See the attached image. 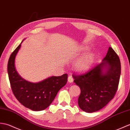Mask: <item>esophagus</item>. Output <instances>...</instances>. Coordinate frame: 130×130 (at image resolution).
<instances>
[{
  "mask_svg": "<svg viewBox=\"0 0 130 130\" xmlns=\"http://www.w3.org/2000/svg\"><path fill=\"white\" fill-rule=\"evenodd\" d=\"M73 78H72V77L71 76H70L69 75V77H68V82L70 83H72V82H73Z\"/></svg>",
  "mask_w": 130,
  "mask_h": 130,
  "instance_id": "esophagus-1",
  "label": "esophagus"
}]
</instances>
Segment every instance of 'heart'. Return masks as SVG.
<instances>
[{"label": "heart", "instance_id": "heart-1", "mask_svg": "<svg viewBox=\"0 0 130 130\" xmlns=\"http://www.w3.org/2000/svg\"><path fill=\"white\" fill-rule=\"evenodd\" d=\"M93 60V55L89 54L79 60L75 64V67L78 71H82L88 69Z\"/></svg>", "mask_w": 130, "mask_h": 130}]
</instances>
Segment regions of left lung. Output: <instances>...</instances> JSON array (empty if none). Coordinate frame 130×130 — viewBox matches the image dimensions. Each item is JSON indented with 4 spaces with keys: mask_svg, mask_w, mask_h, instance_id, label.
Segmentation results:
<instances>
[{
    "mask_svg": "<svg viewBox=\"0 0 130 130\" xmlns=\"http://www.w3.org/2000/svg\"><path fill=\"white\" fill-rule=\"evenodd\" d=\"M106 68L107 71L103 72ZM121 75L119 56L109 47L106 56L82 74H72L74 83L80 87L78 105L83 111L93 112L105 107L112 100L118 89Z\"/></svg>",
    "mask_w": 130,
    "mask_h": 130,
    "instance_id": "left-lung-1",
    "label": "left lung"
}]
</instances>
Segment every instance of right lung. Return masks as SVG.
Returning <instances> with one entry per match:
<instances>
[{"instance_id":"right-lung-1","label":"right lung","mask_w":130,"mask_h":130,"mask_svg":"<svg viewBox=\"0 0 130 130\" xmlns=\"http://www.w3.org/2000/svg\"><path fill=\"white\" fill-rule=\"evenodd\" d=\"M21 44L11 53L8 63V76L12 91L15 97L25 107L32 111L45 110L53 101L60 89L67 83L68 75L51 76L38 83L23 79L18 74L14 65L15 58Z\"/></svg>"}]
</instances>
